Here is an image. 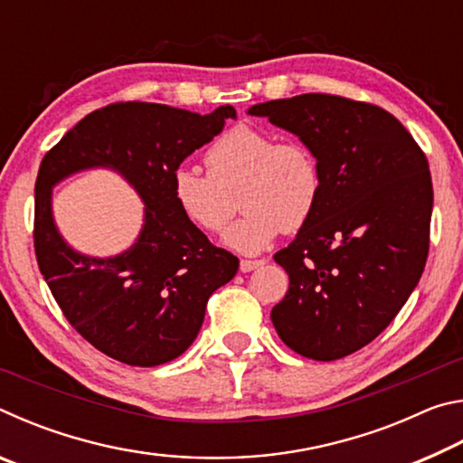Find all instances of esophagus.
Wrapping results in <instances>:
<instances>
[{
	"instance_id": "esophagus-1",
	"label": "esophagus",
	"mask_w": 463,
	"mask_h": 463,
	"mask_svg": "<svg viewBox=\"0 0 463 463\" xmlns=\"http://www.w3.org/2000/svg\"><path fill=\"white\" fill-rule=\"evenodd\" d=\"M263 263H265L263 260H241V271L249 273V271H253L257 268H261Z\"/></svg>"
}]
</instances>
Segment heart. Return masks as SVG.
<instances>
[{"label":"heart","instance_id":"heart-1","mask_svg":"<svg viewBox=\"0 0 463 463\" xmlns=\"http://www.w3.org/2000/svg\"><path fill=\"white\" fill-rule=\"evenodd\" d=\"M208 175L179 165L171 175V195L187 222L202 232H221L234 213L239 218L222 242L241 255H257L281 232L307 224L323 194V174L315 153L298 140H279L268 130L239 124L216 138L203 156Z\"/></svg>","mask_w":463,"mask_h":463}]
</instances>
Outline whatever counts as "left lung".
<instances>
[{"label":"left lung","mask_w":463,"mask_h":463,"mask_svg":"<svg viewBox=\"0 0 463 463\" xmlns=\"http://www.w3.org/2000/svg\"><path fill=\"white\" fill-rule=\"evenodd\" d=\"M318 159L317 213L273 255L289 276L271 323L289 349L333 362L372 343L409 300L429 253L433 184L386 109L328 93L250 106Z\"/></svg>","instance_id":"8db88e82"}]
</instances>
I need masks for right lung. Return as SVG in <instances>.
Instances as JSON below:
<instances>
[{
    "mask_svg": "<svg viewBox=\"0 0 463 463\" xmlns=\"http://www.w3.org/2000/svg\"><path fill=\"white\" fill-rule=\"evenodd\" d=\"M229 118L232 106L200 116L120 101L85 116L44 155L34 187L38 268L65 318L108 357L138 367L179 357L200 333L208 298L237 273V257L187 222L171 195L174 171ZM85 168L116 170L146 203L137 241L114 258L80 254L53 224L52 187Z\"/></svg>",
    "mask_w": 463,
    "mask_h": 463,
    "instance_id": "right-lung-1",
    "label": "right lung"
}]
</instances>
